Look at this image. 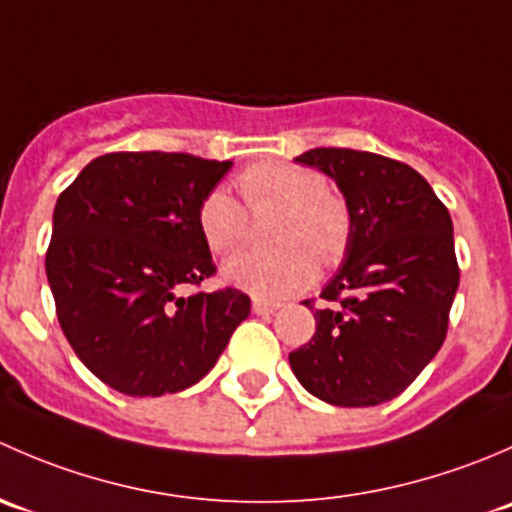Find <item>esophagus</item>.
I'll list each match as a JSON object with an SVG mask.
<instances>
[{
    "label": "esophagus",
    "instance_id": "obj_1",
    "mask_svg": "<svg viewBox=\"0 0 512 512\" xmlns=\"http://www.w3.org/2000/svg\"><path fill=\"white\" fill-rule=\"evenodd\" d=\"M277 309H280V304L270 302V299H260V297L252 299V312L255 314H275Z\"/></svg>",
    "mask_w": 512,
    "mask_h": 512
}]
</instances>
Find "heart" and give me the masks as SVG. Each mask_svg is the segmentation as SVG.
Returning a JSON list of instances; mask_svg holds the SVG:
<instances>
[{"label": "heart", "instance_id": "b5f03b06", "mask_svg": "<svg viewBox=\"0 0 512 512\" xmlns=\"http://www.w3.org/2000/svg\"><path fill=\"white\" fill-rule=\"evenodd\" d=\"M247 210H280L272 250L242 252L230 257L223 277L230 285L260 299H280L309 287L317 277V257L334 267L352 242L349 203L327 188L319 170L292 160H260L235 178ZM225 188H213L198 205L195 223L215 255L235 252L250 240V215Z\"/></svg>", "mask_w": 512, "mask_h": 512}]
</instances>
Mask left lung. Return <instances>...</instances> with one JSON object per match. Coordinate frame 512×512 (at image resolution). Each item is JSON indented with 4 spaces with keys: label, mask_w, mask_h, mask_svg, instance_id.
<instances>
[{
    "label": "left lung",
    "mask_w": 512,
    "mask_h": 512,
    "mask_svg": "<svg viewBox=\"0 0 512 512\" xmlns=\"http://www.w3.org/2000/svg\"><path fill=\"white\" fill-rule=\"evenodd\" d=\"M334 178L352 210L344 265L314 309L317 329L289 354L294 376L334 406H376L399 396L448 332L458 270L453 223L428 180L401 160L354 148H312L294 158Z\"/></svg>",
    "instance_id": "1"
}]
</instances>
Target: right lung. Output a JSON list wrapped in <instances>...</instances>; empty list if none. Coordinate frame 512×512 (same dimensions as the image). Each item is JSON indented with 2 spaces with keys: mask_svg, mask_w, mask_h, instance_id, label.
<instances>
[{
  "mask_svg": "<svg viewBox=\"0 0 512 512\" xmlns=\"http://www.w3.org/2000/svg\"><path fill=\"white\" fill-rule=\"evenodd\" d=\"M230 160L98 156L59 195L46 277L61 332L103 384L163 396L198 384L250 314L235 287L190 292L215 262L195 223Z\"/></svg>",
  "mask_w": 512,
  "mask_h": 512,
  "instance_id": "1",
  "label": "right lung"
}]
</instances>
